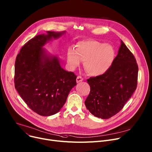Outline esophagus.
I'll return each mask as SVG.
<instances>
[{
	"mask_svg": "<svg viewBox=\"0 0 152 152\" xmlns=\"http://www.w3.org/2000/svg\"><path fill=\"white\" fill-rule=\"evenodd\" d=\"M83 80V78L80 76H78L77 77V78H76V82L77 83H80V82H82Z\"/></svg>",
	"mask_w": 152,
	"mask_h": 152,
	"instance_id": "esophagus-1",
	"label": "esophagus"
}]
</instances>
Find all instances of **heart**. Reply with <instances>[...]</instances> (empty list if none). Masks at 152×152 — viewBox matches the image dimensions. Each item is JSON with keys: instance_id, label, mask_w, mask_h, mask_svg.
I'll return each mask as SVG.
<instances>
[{"instance_id": "b5f03b06", "label": "heart", "mask_w": 152, "mask_h": 152, "mask_svg": "<svg viewBox=\"0 0 152 152\" xmlns=\"http://www.w3.org/2000/svg\"><path fill=\"white\" fill-rule=\"evenodd\" d=\"M115 58L113 46L103 44L94 39L83 40L77 42L75 50L69 49L66 60L71 68H77L82 61L88 74L97 76L102 75L112 66Z\"/></svg>"}]
</instances>
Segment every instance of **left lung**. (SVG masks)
<instances>
[{
    "label": "left lung",
    "instance_id": "8db88e82",
    "mask_svg": "<svg viewBox=\"0 0 152 152\" xmlns=\"http://www.w3.org/2000/svg\"><path fill=\"white\" fill-rule=\"evenodd\" d=\"M137 75L136 58L121 40L118 54L110 68L103 75L87 79L90 91L85 101L87 109L103 119L115 115L136 90Z\"/></svg>",
    "mask_w": 152,
    "mask_h": 152
}]
</instances>
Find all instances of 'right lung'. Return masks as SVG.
I'll return each instance as SVG.
<instances>
[{"mask_svg":"<svg viewBox=\"0 0 152 152\" xmlns=\"http://www.w3.org/2000/svg\"><path fill=\"white\" fill-rule=\"evenodd\" d=\"M65 33L48 31L37 35L23 46L16 58L15 88L28 107L42 116L57 113L76 85L77 76L63 69L58 58L48 54L43 48Z\"/></svg>","mask_w":152,"mask_h":152,"instance_id":"add662e5","label":"right lung"}]
</instances>
